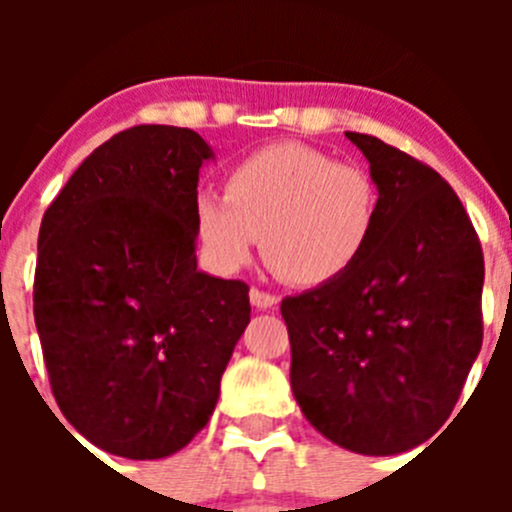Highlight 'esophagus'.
<instances>
[{"label": "esophagus", "instance_id": "obj_1", "mask_svg": "<svg viewBox=\"0 0 512 512\" xmlns=\"http://www.w3.org/2000/svg\"><path fill=\"white\" fill-rule=\"evenodd\" d=\"M250 302H252V307H257V309H272V307H277L280 297H277V294L265 292V289L252 287L250 289Z\"/></svg>", "mask_w": 512, "mask_h": 512}]
</instances>
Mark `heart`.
I'll list each match as a JSON object with an SVG mask.
<instances>
[{
    "label": "heart",
    "instance_id": "1",
    "mask_svg": "<svg viewBox=\"0 0 512 512\" xmlns=\"http://www.w3.org/2000/svg\"><path fill=\"white\" fill-rule=\"evenodd\" d=\"M195 232L218 272H237L260 245L267 265L299 287L352 272L379 225V185L354 163L304 143L252 153L225 178V198L195 200Z\"/></svg>",
    "mask_w": 512,
    "mask_h": 512
}]
</instances>
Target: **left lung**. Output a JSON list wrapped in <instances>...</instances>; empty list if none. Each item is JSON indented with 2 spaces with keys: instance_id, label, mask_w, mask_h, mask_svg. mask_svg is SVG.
Instances as JSON below:
<instances>
[{
  "instance_id": "8db88e82",
  "label": "left lung",
  "mask_w": 512,
  "mask_h": 512,
  "mask_svg": "<svg viewBox=\"0 0 512 512\" xmlns=\"http://www.w3.org/2000/svg\"><path fill=\"white\" fill-rule=\"evenodd\" d=\"M379 225L352 272L282 299L294 399L364 456L421 446L451 416L483 344V250L451 185L366 133Z\"/></svg>"
}]
</instances>
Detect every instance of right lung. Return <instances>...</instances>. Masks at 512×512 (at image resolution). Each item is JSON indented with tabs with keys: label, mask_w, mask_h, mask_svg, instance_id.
I'll return each mask as SVG.
<instances>
[{
	"label": "right lung",
	"mask_w": 512,
	"mask_h": 512,
	"mask_svg": "<svg viewBox=\"0 0 512 512\" xmlns=\"http://www.w3.org/2000/svg\"><path fill=\"white\" fill-rule=\"evenodd\" d=\"M213 158L190 128L133 126L76 168L39 227L34 322L66 421L153 461L203 431L250 322V287L198 272L195 200Z\"/></svg>",
	"instance_id": "1"
}]
</instances>
